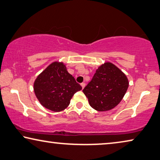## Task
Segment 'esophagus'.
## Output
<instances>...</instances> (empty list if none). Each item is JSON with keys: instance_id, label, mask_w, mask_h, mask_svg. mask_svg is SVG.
I'll return each instance as SVG.
<instances>
[{"instance_id": "obj_1", "label": "esophagus", "mask_w": 160, "mask_h": 160, "mask_svg": "<svg viewBox=\"0 0 160 160\" xmlns=\"http://www.w3.org/2000/svg\"><path fill=\"white\" fill-rule=\"evenodd\" d=\"M85 83H82V84H81V86H82V87L83 88V89H84V88L85 87Z\"/></svg>"}]
</instances>
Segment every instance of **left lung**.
<instances>
[{"label":"left lung","instance_id":"left-lung-1","mask_svg":"<svg viewBox=\"0 0 160 160\" xmlns=\"http://www.w3.org/2000/svg\"><path fill=\"white\" fill-rule=\"evenodd\" d=\"M128 85L126 75L115 65L105 62L98 67L83 92L92 108L105 112L112 110L121 102Z\"/></svg>","mask_w":160,"mask_h":160}]
</instances>
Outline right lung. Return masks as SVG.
Instances as JSON below:
<instances>
[{
    "instance_id": "1",
    "label": "right lung",
    "mask_w": 160,
    "mask_h": 160,
    "mask_svg": "<svg viewBox=\"0 0 160 160\" xmlns=\"http://www.w3.org/2000/svg\"><path fill=\"white\" fill-rule=\"evenodd\" d=\"M82 89L66 65L59 61L50 63L34 82V92L40 103L53 112L65 110L73 94Z\"/></svg>"
}]
</instances>
